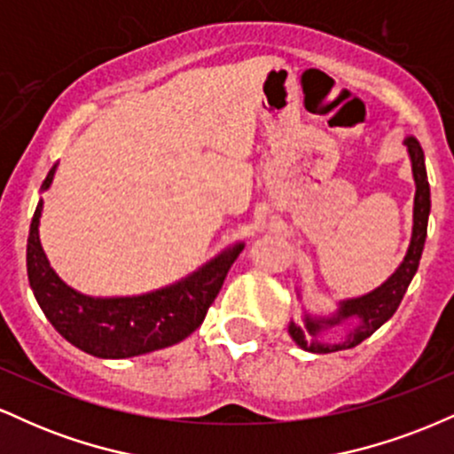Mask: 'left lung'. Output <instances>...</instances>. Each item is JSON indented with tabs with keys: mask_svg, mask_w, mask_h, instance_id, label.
Masks as SVG:
<instances>
[{
	"mask_svg": "<svg viewBox=\"0 0 454 454\" xmlns=\"http://www.w3.org/2000/svg\"><path fill=\"white\" fill-rule=\"evenodd\" d=\"M408 145V153L411 160V173H414L416 181V196H414V226H411V241L405 254L403 262L399 264V269L395 270L390 278L384 281L380 288L373 293L358 296V299H348L341 301L340 309L335 316L331 317H311L305 314V328L296 326L294 322H290V337L296 341V346H301L307 352L316 354H326V352H337L346 350V348H354L358 343L372 337L384 322L393 317L395 311L403 299L405 290H408L411 278L419 270L420 256H423L425 239H427V222H429V211H431V192H429V181H427V168H425V153L420 149L419 140L408 137L405 138ZM346 319H356L357 326L348 332V337L341 344H325L317 340V335L322 327L340 324Z\"/></svg>",
	"mask_w": 454,
	"mask_h": 454,
	"instance_id": "obj_1",
	"label": "left lung"
}]
</instances>
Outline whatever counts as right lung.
<instances>
[{
	"label": "right lung",
	"mask_w": 454,
	"mask_h": 454,
	"mask_svg": "<svg viewBox=\"0 0 454 454\" xmlns=\"http://www.w3.org/2000/svg\"><path fill=\"white\" fill-rule=\"evenodd\" d=\"M55 168L43 190L53 184ZM43 200L31 217L27 239V275L44 316L78 350L98 358H129L175 346L196 331L220 294L223 279L243 245L222 252L209 264L173 286L140 296L96 299L64 284L46 260L38 237Z\"/></svg>",
	"instance_id": "1"
}]
</instances>
